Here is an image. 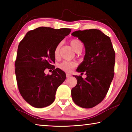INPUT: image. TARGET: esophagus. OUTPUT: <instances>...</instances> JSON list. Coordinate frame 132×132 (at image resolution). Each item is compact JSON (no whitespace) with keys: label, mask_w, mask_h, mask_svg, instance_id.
Here are the masks:
<instances>
[{"label":"esophagus","mask_w":132,"mask_h":132,"mask_svg":"<svg viewBox=\"0 0 132 132\" xmlns=\"http://www.w3.org/2000/svg\"><path fill=\"white\" fill-rule=\"evenodd\" d=\"M66 75L67 78H69V77H70L71 76V75L70 74V73H66Z\"/></svg>","instance_id":"1"}]
</instances>
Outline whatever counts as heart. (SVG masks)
<instances>
[{
	"label": "heart",
	"mask_w": 132,
	"mask_h": 132,
	"mask_svg": "<svg viewBox=\"0 0 132 132\" xmlns=\"http://www.w3.org/2000/svg\"><path fill=\"white\" fill-rule=\"evenodd\" d=\"M70 43L71 47L73 48V50H74L75 51H77V50H79V49L82 48L81 42H80L79 39H71L70 42ZM60 46H61V45L59 44L55 49L54 55L56 57H57L58 55H59ZM76 66V63H75L74 62H68V61L62 62L61 63H60L59 65H58V67H59V68L60 69L66 71V72H70V71L72 70Z\"/></svg>",
	"instance_id": "b5f03b06"
}]
</instances>
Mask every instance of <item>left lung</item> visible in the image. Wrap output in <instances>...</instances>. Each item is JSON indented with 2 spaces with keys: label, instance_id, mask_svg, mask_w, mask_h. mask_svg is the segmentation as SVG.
<instances>
[{
  "label": "left lung",
  "instance_id": "1",
  "mask_svg": "<svg viewBox=\"0 0 132 132\" xmlns=\"http://www.w3.org/2000/svg\"><path fill=\"white\" fill-rule=\"evenodd\" d=\"M71 35L84 44L86 54L76 71L87 76L84 79L73 76L77 82L71 89V97L78 106L91 108L100 104L108 93L114 76L115 51L110 38L99 30H79Z\"/></svg>",
  "mask_w": 132,
  "mask_h": 132
}]
</instances>
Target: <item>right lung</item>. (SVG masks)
Here are the masks:
<instances>
[{"instance_id": "right-lung-1", "label": "right lung", "mask_w": 132, "mask_h": 132, "mask_svg": "<svg viewBox=\"0 0 132 132\" xmlns=\"http://www.w3.org/2000/svg\"><path fill=\"white\" fill-rule=\"evenodd\" d=\"M70 32L69 28L40 27L28 31L20 42L15 62L18 88L24 99L35 108L52 104L58 87L66 79L65 73L52 64L55 48ZM46 68L53 70V74L46 75Z\"/></svg>"}]
</instances>
